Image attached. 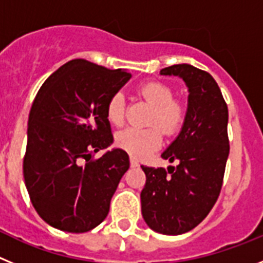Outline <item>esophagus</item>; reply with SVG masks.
Wrapping results in <instances>:
<instances>
[{
	"instance_id": "1",
	"label": "esophagus",
	"mask_w": 263,
	"mask_h": 263,
	"mask_svg": "<svg viewBox=\"0 0 263 263\" xmlns=\"http://www.w3.org/2000/svg\"><path fill=\"white\" fill-rule=\"evenodd\" d=\"M138 166H139L138 160H137L136 158H133V157L130 158V167H133V168H134V167H138Z\"/></svg>"
}]
</instances>
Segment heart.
Returning a JSON list of instances; mask_svg holds the SVG:
<instances>
[{"label": "heart", "mask_w": 263, "mask_h": 263, "mask_svg": "<svg viewBox=\"0 0 263 263\" xmlns=\"http://www.w3.org/2000/svg\"><path fill=\"white\" fill-rule=\"evenodd\" d=\"M139 95L154 106L148 118L147 129L127 127L116 136V145L134 158H143L162 145V132L173 137L184 126L187 108L175 97V90L162 81H147L139 87ZM106 118L111 125L121 126L125 122L126 101L122 92H116L106 103ZM159 126L161 128H157Z\"/></svg>", "instance_id": "1"}]
</instances>
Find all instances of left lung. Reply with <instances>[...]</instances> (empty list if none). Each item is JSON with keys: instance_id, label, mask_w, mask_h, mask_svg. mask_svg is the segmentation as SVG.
<instances>
[{"instance_id": "8db88e82", "label": "left lung", "mask_w": 263, "mask_h": 263, "mask_svg": "<svg viewBox=\"0 0 263 263\" xmlns=\"http://www.w3.org/2000/svg\"><path fill=\"white\" fill-rule=\"evenodd\" d=\"M182 78L188 87V109L178 138L162 154L178 166H142V216L153 231L176 236L190 232L211 212L224 180L229 155L228 106L215 79L191 64L160 69Z\"/></svg>"}]
</instances>
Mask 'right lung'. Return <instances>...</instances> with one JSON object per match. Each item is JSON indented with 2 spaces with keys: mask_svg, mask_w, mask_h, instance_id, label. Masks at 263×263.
<instances>
[{
  "mask_svg": "<svg viewBox=\"0 0 263 263\" xmlns=\"http://www.w3.org/2000/svg\"><path fill=\"white\" fill-rule=\"evenodd\" d=\"M132 78L73 59L38 90L29 115L23 176L32 205L48 225L84 233L108 216L111 196L129 168V155L115 148L106 103Z\"/></svg>",
  "mask_w": 263,
  "mask_h": 263,
  "instance_id": "obj_1",
  "label": "right lung"
}]
</instances>
